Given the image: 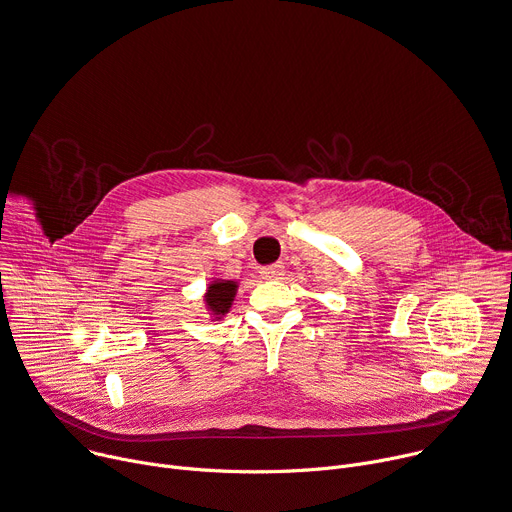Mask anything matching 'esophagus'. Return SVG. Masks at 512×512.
<instances>
[{
	"mask_svg": "<svg viewBox=\"0 0 512 512\" xmlns=\"http://www.w3.org/2000/svg\"><path fill=\"white\" fill-rule=\"evenodd\" d=\"M260 274L264 276V278H270V280H274V278H280L282 274H284V266L278 262V264H270V266H264L262 270H260Z\"/></svg>",
	"mask_w": 512,
	"mask_h": 512,
	"instance_id": "34e87169",
	"label": "esophagus"
}]
</instances>
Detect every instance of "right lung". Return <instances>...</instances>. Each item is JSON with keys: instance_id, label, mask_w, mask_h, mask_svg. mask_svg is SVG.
Wrapping results in <instances>:
<instances>
[{"instance_id": "obj_1", "label": "right lung", "mask_w": 512, "mask_h": 512, "mask_svg": "<svg viewBox=\"0 0 512 512\" xmlns=\"http://www.w3.org/2000/svg\"><path fill=\"white\" fill-rule=\"evenodd\" d=\"M236 288H238V284L232 280H222V282L210 284V288L206 292V302L214 315H226L230 311V304L234 300Z\"/></svg>"}]
</instances>
